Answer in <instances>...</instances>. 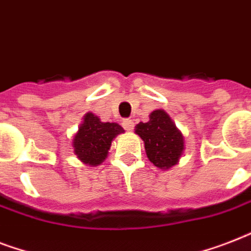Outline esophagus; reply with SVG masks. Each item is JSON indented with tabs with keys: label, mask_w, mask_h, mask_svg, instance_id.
I'll return each instance as SVG.
<instances>
[{
	"label": "esophagus",
	"mask_w": 251,
	"mask_h": 251,
	"mask_svg": "<svg viewBox=\"0 0 251 251\" xmlns=\"http://www.w3.org/2000/svg\"><path fill=\"white\" fill-rule=\"evenodd\" d=\"M122 126L125 127V130L127 131H131L134 129V122L133 120H130V118H125L124 121H122Z\"/></svg>",
	"instance_id": "34e87169"
}]
</instances>
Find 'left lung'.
<instances>
[{"label": "left lung", "instance_id": "1", "mask_svg": "<svg viewBox=\"0 0 251 251\" xmlns=\"http://www.w3.org/2000/svg\"><path fill=\"white\" fill-rule=\"evenodd\" d=\"M135 133L145 142L147 157L155 167L168 169L177 164L183 151V137L164 110H153L149 122L138 124Z\"/></svg>", "mask_w": 251, "mask_h": 251}]
</instances>
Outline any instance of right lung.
I'll return each mask as SVG.
<instances>
[{"instance_id":"add662e5","label":"right lung","mask_w":251,"mask_h":251,"mask_svg":"<svg viewBox=\"0 0 251 251\" xmlns=\"http://www.w3.org/2000/svg\"><path fill=\"white\" fill-rule=\"evenodd\" d=\"M124 129L118 124L101 122L95 114L87 113L84 122L73 141L78 159L88 165H99L105 160L113 138Z\"/></svg>"}]
</instances>
